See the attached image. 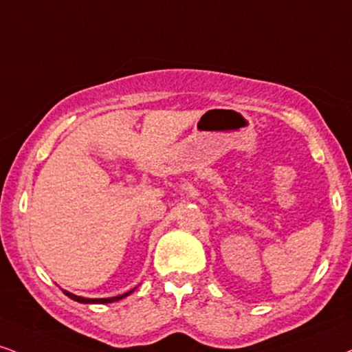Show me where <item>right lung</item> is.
<instances>
[{"mask_svg":"<svg viewBox=\"0 0 352 352\" xmlns=\"http://www.w3.org/2000/svg\"><path fill=\"white\" fill-rule=\"evenodd\" d=\"M133 292H134V289L126 292V294H122V295H118V297H111V298H85V297H78V295L70 294V292H67V290H63V294H65L69 298L75 300V302H80V303H113V302H118V300L128 297V295L133 294Z\"/></svg>","mask_w":352,"mask_h":352,"instance_id":"right-lung-1","label":"right lung"}]
</instances>
